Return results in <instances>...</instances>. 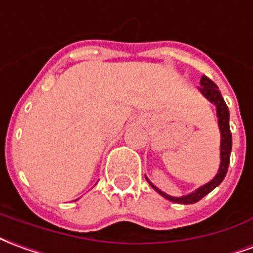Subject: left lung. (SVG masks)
<instances>
[{
  "label": "left lung",
  "mask_w": 253,
  "mask_h": 253,
  "mask_svg": "<svg viewBox=\"0 0 253 253\" xmlns=\"http://www.w3.org/2000/svg\"><path fill=\"white\" fill-rule=\"evenodd\" d=\"M200 91L203 96L206 97L208 101H211L216 107V115H218V125L219 130H220V166H219L218 174L213 176V179L203 185L199 189H196L192 193L186 194V196H182V197H172L169 194L164 193L160 189H157L153 183H152L148 178L146 181L151 183V186L157 193L162 194L164 199L172 201V203H179V204H193L201 200L204 196L212 192L213 189L220 185V182L225 179L226 172L229 169V163H230V152H231V132H230V126H229V108L226 105L223 97L219 91L218 86L213 84L210 78H207L206 75L201 77L200 81Z\"/></svg>",
  "instance_id": "8db88e82"
}]
</instances>
